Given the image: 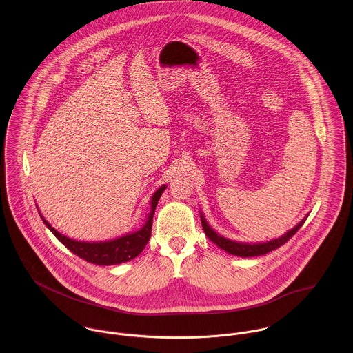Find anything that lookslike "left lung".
<instances>
[{"label":"left lung","instance_id":"1","mask_svg":"<svg viewBox=\"0 0 353 353\" xmlns=\"http://www.w3.org/2000/svg\"><path fill=\"white\" fill-rule=\"evenodd\" d=\"M200 219H201V225L203 230L205 232V235L208 236V239H211L214 243L219 245L221 250L227 251L228 254L232 255H238V256H259V255H265L268 252H270L272 250L281 247L282 244L286 243L297 231L301 228V225L305 223L306 217L302 219L296 227H293L292 230H289L286 234H283L282 236L272 239L269 242H262V243H241V242H234L230 241L221 235L216 234L205 221V217L203 216V214H200Z\"/></svg>","mask_w":353,"mask_h":353}]
</instances>
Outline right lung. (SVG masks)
Wrapping results in <instances>:
<instances>
[{
    "label": "right lung",
    "mask_w": 353,
    "mask_h": 353,
    "mask_svg": "<svg viewBox=\"0 0 353 353\" xmlns=\"http://www.w3.org/2000/svg\"><path fill=\"white\" fill-rule=\"evenodd\" d=\"M165 185L160 187L154 192L150 200V214L146 217V223L141 230L136 232L123 235L121 238L108 241V242H78L74 239H70L60 232H57L54 227L41 216L44 224L50 228V231L54 236L64 244L71 252L81 256V259L101 266H110V265H119L123 262H128L130 259H134L137 255L142 252L146 243L150 239L152 235V224H153V215L157 207V203L165 190Z\"/></svg>",
    "instance_id": "1"
}]
</instances>
